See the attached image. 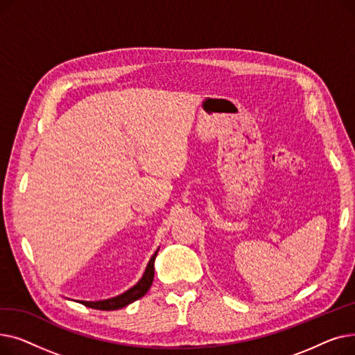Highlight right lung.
Instances as JSON below:
<instances>
[{
  "mask_svg": "<svg viewBox=\"0 0 355 355\" xmlns=\"http://www.w3.org/2000/svg\"><path fill=\"white\" fill-rule=\"evenodd\" d=\"M157 253H158V250L151 256V259H149L148 266H146L142 277L139 279V282L135 286L128 289L122 295L110 297V300L96 301V302H90V301H80V302L85 306H89V308H95V309H101V311H115V309L123 308L129 304H132L134 301L139 300V297H142L153 285V281H154V262H155Z\"/></svg>",
  "mask_w": 355,
  "mask_h": 355,
  "instance_id": "obj_1",
  "label": "right lung"
}]
</instances>
